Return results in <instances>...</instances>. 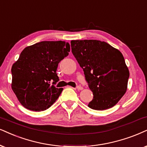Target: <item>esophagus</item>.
<instances>
[{"mask_svg": "<svg viewBox=\"0 0 147 147\" xmlns=\"http://www.w3.org/2000/svg\"><path fill=\"white\" fill-rule=\"evenodd\" d=\"M76 89H77V90H83V87H81V85H78V86H77V87H76Z\"/></svg>", "mask_w": 147, "mask_h": 147, "instance_id": "esophagus-1", "label": "esophagus"}]
</instances>
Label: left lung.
<instances>
[{
  "mask_svg": "<svg viewBox=\"0 0 147 147\" xmlns=\"http://www.w3.org/2000/svg\"><path fill=\"white\" fill-rule=\"evenodd\" d=\"M70 43L94 95L88 107L97 111L114 107L125 94L129 77L122 53L98 40H71Z\"/></svg>",
  "mask_w": 147,
  "mask_h": 147,
  "instance_id": "8db88e82",
  "label": "left lung"
}]
</instances>
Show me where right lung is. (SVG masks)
Instances as JSON below:
<instances>
[{"label":"right lung","mask_w":147,"mask_h":147,"mask_svg":"<svg viewBox=\"0 0 147 147\" xmlns=\"http://www.w3.org/2000/svg\"><path fill=\"white\" fill-rule=\"evenodd\" d=\"M70 49V44L62 40L41 41L22 51L11 68V88L22 106L41 111L56 101L63 90L54 86L60 80L57 66Z\"/></svg>","instance_id":"add662e5"}]
</instances>
